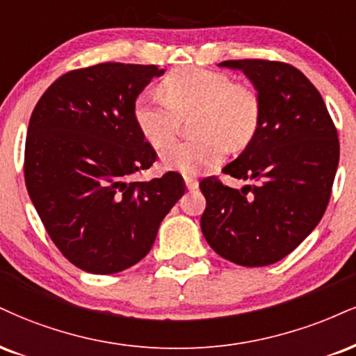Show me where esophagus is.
<instances>
[{
  "mask_svg": "<svg viewBox=\"0 0 356 356\" xmlns=\"http://www.w3.org/2000/svg\"><path fill=\"white\" fill-rule=\"evenodd\" d=\"M184 181H186V187H187V191H195L197 187H199V182H197L195 179L184 177Z\"/></svg>",
  "mask_w": 356,
  "mask_h": 356,
  "instance_id": "esophagus-1",
  "label": "esophagus"
}]
</instances>
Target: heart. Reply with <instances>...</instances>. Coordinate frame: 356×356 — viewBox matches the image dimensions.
Wrapping results in <instances>:
<instances>
[{"mask_svg": "<svg viewBox=\"0 0 356 356\" xmlns=\"http://www.w3.org/2000/svg\"><path fill=\"white\" fill-rule=\"evenodd\" d=\"M165 97L144 92L134 102V122L152 147L174 139L179 118L195 113L191 143L170 144L162 149L164 169L197 175L219 165L227 147L241 151L252 143L262 124L264 104L252 86L234 83L229 74L204 67H179L159 86Z\"/></svg>", "mask_w": 356, "mask_h": 356, "instance_id": "obj_1", "label": "heart"}]
</instances>
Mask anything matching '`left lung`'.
Returning a JSON list of instances; mask_svg holds the SVG:
<instances>
[{
  "mask_svg": "<svg viewBox=\"0 0 356 356\" xmlns=\"http://www.w3.org/2000/svg\"><path fill=\"white\" fill-rule=\"evenodd\" d=\"M262 97V124L222 172L250 184L241 191L205 177L200 229L213 250L242 267L275 264L295 250L327 209L340 143L327 106L302 71L265 59L224 61Z\"/></svg>",
  "mask_w": 356,
  "mask_h": 356,
  "instance_id": "left-lung-1",
  "label": "left lung"
}]
</instances>
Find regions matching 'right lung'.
<instances>
[{
    "instance_id": "obj_1",
    "label": "right lung",
    "mask_w": 356,
    "mask_h": 356,
    "mask_svg": "<svg viewBox=\"0 0 356 356\" xmlns=\"http://www.w3.org/2000/svg\"><path fill=\"white\" fill-rule=\"evenodd\" d=\"M164 70L102 63L46 89L29 119L24 181L51 241L81 270L109 275L143 260L174 204L181 174L149 182L156 151L134 122V102Z\"/></svg>"
}]
</instances>
